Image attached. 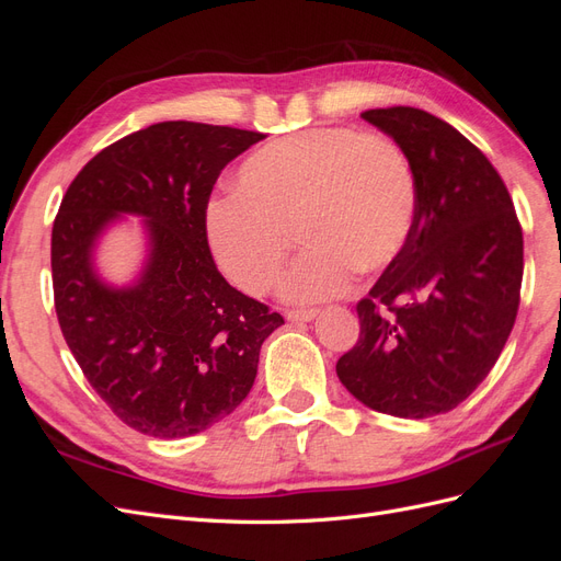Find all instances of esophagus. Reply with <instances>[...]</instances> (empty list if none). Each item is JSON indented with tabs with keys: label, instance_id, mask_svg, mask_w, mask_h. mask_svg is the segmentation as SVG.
<instances>
[{
	"label": "esophagus",
	"instance_id": "1",
	"mask_svg": "<svg viewBox=\"0 0 561 561\" xmlns=\"http://www.w3.org/2000/svg\"><path fill=\"white\" fill-rule=\"evenodd\" d=\"M316 316H318L316 309H293V311L285 313V318L290 320V322H309V320H313Z\"/></svg>",
	"mask_w": 561,
	"mask_h": 561
}]
</instances>
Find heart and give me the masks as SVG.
<instances>
[{"mask_svg": "<svg viewBox=\"0 0 561 561\" xmlns=\"http://www.w3.org/2000/svg\"><path fill=\"white\" fill-rule=\"evenodd\" d=\"M416 178L404 151L381 135L311 128L268 142L239 165L233 192L203 210L217 268L248 295L283 274L295 231L307 252L280 285L293 304L346 295L355 268L393 264L416 219Z\"/></svg>", "mask_w": 561, "mask_h": 561, "instance_id": "1", "label": "heart"}]
</instances>
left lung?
<instances>
[{"label":"left lung","instance_id":"obj_1","mask_svg":"<svg viewBox=\"0 0 561 561\" xmlns=\"http://www.w3.org/2000/svg\"><path fill=\"white\" fill-rule=\"evenodd\" d=\"M360 116L410 159L419 201L402 254L358 301V344L336 377L369 410L428 419L486 379L513 332L522 227L496 168L443 118L414 107Z\"/></svg>","mask_w":561,"mask_h":561}]
</instances>
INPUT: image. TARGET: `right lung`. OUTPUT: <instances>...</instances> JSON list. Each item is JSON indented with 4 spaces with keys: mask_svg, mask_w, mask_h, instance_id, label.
Returning a JSON list of instances; mask_svg holds the SVG:
<instances>
[{
    "mask_svg": "<svg viewBox=\"0 0 561 561\" xmlns=\"http://www.w3.org/2000/svg\"><path fill=\"white\" fill-rule=\"evenodd\" d=\"M262 133L163 122L95 154L67 190L50 233L56 313L83 377L126 426L175 439L215 426L257 377L264 339L283 325L219 274L203 210L222 168ZM144 217L139 278L112 286L94 268L99 236Z\"/></svg>",
    "mask_w": 561,
    "mask_h": 561,
    "instance_id": "1",
    "label": "right lung"
}]
</instances>
